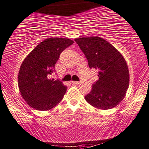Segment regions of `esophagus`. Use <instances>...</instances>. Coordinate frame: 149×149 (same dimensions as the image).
Segmentation results:
<instances>
[{
  "label": "esophagus",
  "instance_id": "esophagus-1",
  "mask_svg": "<svg viewBox=\"0 0 149 149\" xmlns=\"http://www.w3.org/2000/svg\"><path fill=\"white\" fill-rule=\"evenodd\" d=\"M72 82V84H80V81H71Z\"/></svg>",
  "mask_w": 149,
  "mask_h": 149
}]
</instances>
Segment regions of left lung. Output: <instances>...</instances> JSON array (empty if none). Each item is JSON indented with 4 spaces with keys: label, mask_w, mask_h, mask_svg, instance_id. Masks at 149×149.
I'll list each match as a JSON object with an SVG mask.
<instances>
[{
    "label": "left lung",
    "mask_w": 149,
    "mask_h": 149,
    "mask_svg": "<svg viewBox=\"0 0 149 149\" xmlns=\"http://www.w3.org/2000/svg\"><path fill=\"white\" fill-rule=\"evenodd\" d=\"M75 41L87 58L90 69L98 70V80L84 96L87 102L100 109L116 107L124 98L129 84V69L123 56L101 37H81Z\"/></svg>",
    "instance_id": "left-lung-1"
}]
</instances>
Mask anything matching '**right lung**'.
<instances>
[{
    "label": "right lung",
    "instance_id": "1",
    "mask_svg": "<svg viewBox=\"0 0 149 149\" xmlns=\"http://www.w3.org/2000/svg\"><path fill=\"white\" fill-rule=\"evenodd\" d=\"M73 43L68 38H48L24 59L18 73V87L29 106L37 110H49L62 101L67 87L50 76L55 71L61 53Z\"/></svg>",
    "mask_w": 149,
    "mask_h": 149
}]
</instances>
